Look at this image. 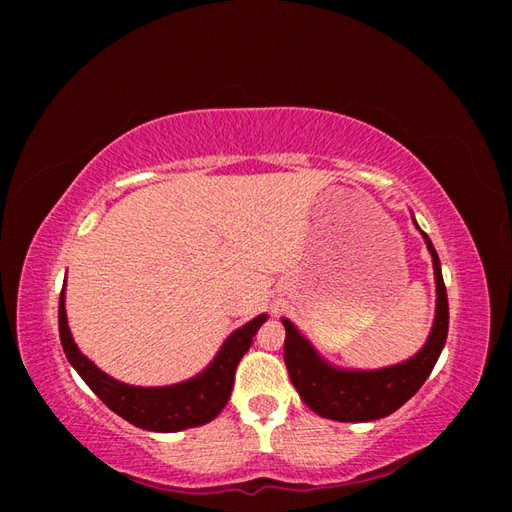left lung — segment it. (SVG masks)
<instances>
[{
    "label": "left lung",
    "mask_w": 512,
    "mask_h": 512,
    "mask_svg": "<svg viewBox=\"0 0 512 512\" xmlns=\"http://www.w3.org/2000/svg\"><path fill=\"white\" fill-rule=\"evenodd\" d=\"M422 237L427 242L433 259V275H436V319H433L427 343L409 361L383 369L332 367L323 361L308 339H303L295 325L288 319H281L286 328L284 361L290 380L299 391L301 400L319 416L339 422H369L385 418L416 394L424 380L429 378L433 365L438 363L449 334V301L440 270V257L427 233H422Z\"/></svg>",
    "instance_id": "8db88e82"
}]
</instances>
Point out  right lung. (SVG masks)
Masks as SVG:
<instances>
[{"instance_id":"1","label":"right lung","mask_w":512,"mask_h":512,"mask_svg":"<svg viewBox=\"0 0 512 512\" xmlns=\"http://www.w3.org/2000/svg\"><path fill=\"white\" fill-rule=\"evenodd\" d=\"M264 321L266 314H259L235 330L224 341L213 363L195 378L169 387H134L107 376L79 352L65 319V288L59 297V336L70 365L114 413L134 427L160 433L200 427L224 409L233 391L235 369Z\"/></svg>"}]
</instances>
